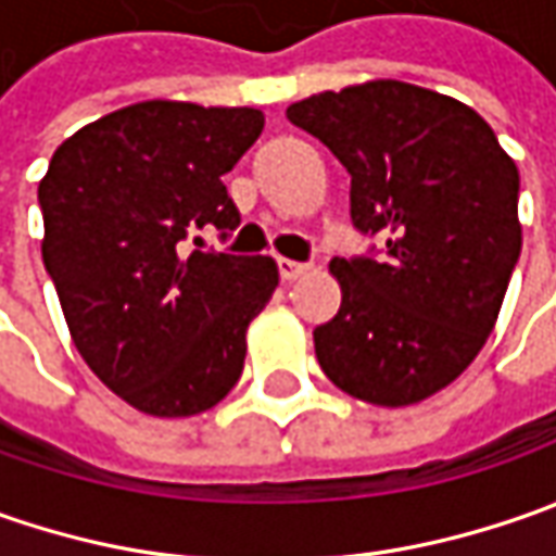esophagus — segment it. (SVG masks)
<instances>
[{"label": "esophagus", "instance_id": "esophagus-1", "mask_svg": "<svg viewBox=\"0 0 556 556\" xmlns=\"http://www.w3.org/2000/svg\"><path fill=\"white\" fill-rule=\"evenodd\" d=\"M309 263H296V260H278V271H281V278L285 281H296L300 275H306L309 271Z\"/></svg>", "mask_w": 556, "mask_h": 556}]
</instances>
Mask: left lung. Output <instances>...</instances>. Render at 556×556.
<instances>
[{"instance_id":"left-lung-1","label":"left lung","mask_w":556,"mask_h":556,"mask_svg":"<svg viewBox=\"0 0 556 556\" xmlns=\"http://www.w3.org/2000/svg\"><path fill=\"white\" fill-rule=\"evenodd\" d=\"M353 176L350 216L368 247L333 256L343 303L315 355L343 393L412 405L482 350L520 260V173L467 104L399 79L288 108Z\"/></svg>"}]
</instances>
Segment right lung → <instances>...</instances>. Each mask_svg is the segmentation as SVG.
<instances>
[{"label":"right lung","instance_id":"right-lung-1","mask_svg":"<svg viewBox=\"0 0 556 556\" xmlns=\"http://www.w3.org/2000/svg\"><path fill=\"white\" fill-rule=\"evenodd\" d=\"M263 123L253 108L141 101L74 132L39 182L42 263L76 350L144 415H201L244 371L278 268L188 238L241 225L223 176Z\"/></svg>","mask_w":556,"mask_h":556}]
</instances>
